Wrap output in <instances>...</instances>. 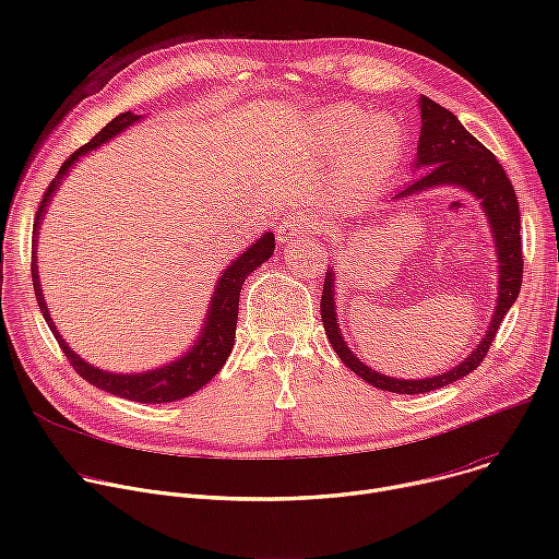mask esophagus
<instances>
[{"label": "esophagus", "mask_w": 559, "mask_h": 559, "mask_svg": "<svg viewBox=\"0 0 559 559\" xmlns=\"http://www.w3.org/2000/svg\"><path fill=\"white\" fill-rule=\"evenodd\" d=\"M310 226V217L304 215V213H295V215H287L278 228H276V238L278 242H292L295 238H299V235Z\"/></svg>", "instance_id": "esophagus-1"}]
</instances>
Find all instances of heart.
Masks as SVG:
<instances>
[{
	"instance_id": "heart-1",
	"label": "heart",
	"mask_w": 559,
	"mask_h": 559,
	"mask_svg": "<svg viewBox=\"0 0 559 559\" xmlns=\"http://www.w3.org/2000/svg\"><path fill=\"white\" fill-rule=\"evenodd\" d=\"M308 140L317 154L333 156L331 197L356 201L392 174L403 154L405 131L390 112L367 117L354 104H337L312 115Z\"/></svg>"
}]
</instances>
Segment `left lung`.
<instances>
[{"mask_svg": "<svg viewBox=\"0 0 559 559\" xmlns=\"http://www.w3.org/2000/svg\"><path fill=\"white\" fill-rule=\"evenodd\" d=\"M419 110H421V133H419L417 158L413 167L424 171L407 188L394 194L392 201L403 197H415L432 188H447V186L474 194L480 201V209L485 211L491 238H493V247H496L498 299H496V308H493L487 333L483 335L480 344L457 367L432 378L401 380V378L373 371L371 367L360 362V358L348 348L337 326L335 274L333 270H326L324 292H321V321H324V329H326L329 342L335 348V354L350 371L358 373L362 380H367L369 385L383 392H396V394L432 392L455 383V380L464 378L466 373H472L487 356L489 344L496 337L498 326H501L508 310L514 306L521 289V278H523L519 201L506 169L485 144H480L460 124V120L451 110L435 104L428 97L419 99Z\"/></svg>", "mask_w": 559, "mask_h": 559, "instance_id": "left-lung-1", "label": "left lung"}]
</instances>
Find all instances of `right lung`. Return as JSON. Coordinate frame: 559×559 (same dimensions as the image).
Instances as JSON below:
<instances>
[{
	"label": "right lung",
	"mask_w": 559,
	"mask_h": 559,
	"mask_svg": "<svg viewBox=\"0 0 559 559\" xmlns=\"http://www.w3.org/2000/svg\"><path fill=\"white\" fill-rule=\"evenodd\" d=\"M142 115H135L131 110L117 115L115 120H110L91 142L83 144L81 150H76L63 165L58 169L56 179L49 183L40 205L36 213V224H34V262H32V276H34V292L40 306V312L47 321L49 331L53 333L56 342L61 344L66 358L74 367V371L85 378L87 383L110 392L115 396H122L129 401L138 403H169V401H179L197 390H201L209 380L215 378V373L224 367L228 360L233 342H235V326H238V308H240V289L242 283L251 272H255L262 262H267L274 253V233H264L260 238L242 251L238 258L230 260L228 267L222 272L215 292L209 304V312H205V321L199 331V337L194 344L186 350V354L179 360H171L163 367H156L152 371H140V373H112L104 371L99 367H93L91 362H85L81 356H76L74 350L68 346L63 335L56 331L53 319L49 317V308L45 304V295L40 287V276H38V262H36V247H38V235H40V222L45 219V213L49 209V203L53 199V192L58 186L63 183L68 171L74 167V163L81 160V156L95 152L97 146L106 144L110 138L120 135L124 129L131 124L140 122Z\"/></svg>",
	"instance_id": "1"
}]
</instances>
